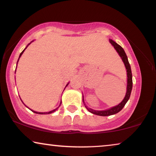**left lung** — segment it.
I'll list each match as a JSON object with an SVG mask.
<instances>
[{
	"label": "left lung",
	"instance_id": "obj_1",
	"mask_svg": "<svg viewBox=\"0 0 156 156\" xmlns=\"http://www.w3.org/2000/svg\"><path fill=\"white\" fill-rule=\"evenodd\" d=\"M109 42H110L111 45H112L114 48L115 49V50L117 51V52L118 53V55H120V57H121V59L122 60L123 63H124L125 68H126L127 70V92H126V94H125V98L123 99V100L120 102V103L118 104V105L113 106V107L107 109V110H104V111H96L94 110V109H92L90 108H87V106H85V102H84V99L83 98V103H84L85 106L86 108L87 109L88 111H90V113H93V114L97 115H101V116H108V115H114L115 113H117L120 111L122 109V108L124 107L125 104L127 103L128 99H129L130 97V94H131L132 92V71H131V67H130L129 63L128 62V59H127V57L126 54H125L124 50L123 48L121 47V46L118 45L115 43V41H113L111 39H109Z\"/></svg>",
	"mask_w": 156,
	"mask_h": 156
}]
</instances>
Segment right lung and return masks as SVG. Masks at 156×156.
<instances>
[{
	"label": "right lung",
	"mask_w": 156,
	"mask_h": 156,
	"mask_svg": "<svg viewBox=\"0 0 156 156\" xmlns=\"http://www.w3.org/2000/svg\"><path fill=\"white\" fill-rule=\"evenodd\" d=\"M31 42H32V41H31ZM31 43H30L29 44V45H27V47H28V46H29V45H30V44H31ZM27 48H25V49H24V50H23L22 52H21V54H20V57H19V59H18V61H19V59H20V57H21V56H22V55L23 54V52H24V50H26V49H27ZM18 61H17V62H18ZM69 85V83H68V84H67V85H66V86H67V85ZM61 103H62V102H61ZM61 103H60V105H61ZM60 105H59V106H60ZM58 108H59V107H58ZM55 108V109H54V110H52V111H49V112H45V113H43V112H36V111H33V110H31V111H33V112H34V113H38V114H50V113H53V112H55V111L56 110H57V108Z\"/></svg>",
	"instance_id": "add662e5"
}]
</instances>
